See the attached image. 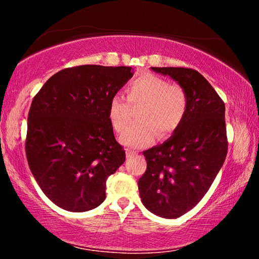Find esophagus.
<instances>
[{
	"label": "esophagus",
	"mask_w": 259,
	"mask_h": 259,
	"mask_svg": "<svg viewBox=\"0 0 259 259\" xmlns=\"http://www.w3.org/2000/svg\"><path fill=\"white\" fill-rule=\"evenodd\" d=\"M136 155V152H133V151H126V159H131V157Z\"/></svg>",
	"instance_id": "esophagus-1"
}]
</instances>
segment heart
<instances>
[{
    "instance_id": "b5f03b06",
    "label": "heart",
    "mask_w": 259,
    "mask_h": 259,
    "mask_svg": "<svg viewBox=\"0 0 259 259\" xmlns=\"http://www.w3.org/2000/svg\"><path fill=\"white\" fill-rule=\"evenodd\" d=\"M126 96L131 106L139 109L138 123L130 128L120 137L124 146L138 148L154 142L156 134L165 137L176 130L185 115L187 97L185 91L177 84L153 74H144L126 87ZM108 117L113 129L122 133L131 120L129 104L119 95L113 96L108 107Z\"/></svg>"
}]
</instances>
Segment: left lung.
Segmentation results:
<instances>
[{"instance_id":"obj_1","label":"left lung","mask_w":259,"mask_h":259,"mask_svg":"<svg viewBox=\"0 0 259 259\" xmlns=\"http://www.w3.org/2000/svg\"><path fill=\"white\" fill-rule=\"evenodd\" d=\"M183 88L184 119L171 137L143 154L147 161L138 188L152 213L174 219L190 211L211 186L227 154L225 104L199 72L184 67H151Z\"/></svg>"}]
</instances>
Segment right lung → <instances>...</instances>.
<instances>
[{
    "instance_id": "1",
    "label": "right lung",
    "mask_w": 259,
    "mask_h": 259,
    "mask_svg": "<svg viewBox=\"0 0 259 259\" xmlns=\"http://www.w3.org/2000/svg\"><path fill=\"white\" fill-rule=\"evenodd\" d=\"M133 75L126 66L66 68L34 97L26 155L35 181L59 208L83 212L106 198L107 178L125 160L108 117L109 102Z\"/></svg>"
}]
</instances>
